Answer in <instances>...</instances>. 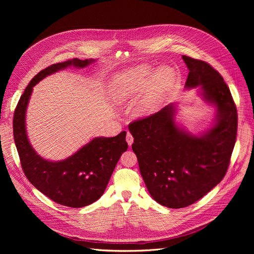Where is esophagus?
<instances>
[{"label": "esophagus", "instance_id": "34e87169", "mask_svg": "<svg viewBox=\"0 0 254 254\" xmlns=\"http://www.w3.org/2000/svg\"><path fill=\"white\" fill-rule=\"evenodd\" d=\"M126 139H127V144H128V146L130 147V146H131V143L133 142V137H132V135H131V133H130V132H127V137H126Z\"/></svg>", "mask_w": 254, "mask_h": 254}]
</instances>
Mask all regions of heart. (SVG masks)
Instances as JSON below:
<instances>
[{"label":"heart","mask_w":254,"mask_h":254,"mask_svg":"<svg viewBox=\"0 0 254 254\" xmlns=\"http://www.w3.org/2000/svg\"><path fill=\"white\" fill-rule=\"evenodd\" d=\"M150 72L141 71L136 77L121 75L115 78L112 84V97L117 104L128 102L146 90L149 84ZM175 79V73L170 67L160 68L153 76L146 92L136 101L133 113L138 118L151 116L160 105L165 94L172 86Z\"/></svg>","instance_id":"obj_1"}]
</instances>
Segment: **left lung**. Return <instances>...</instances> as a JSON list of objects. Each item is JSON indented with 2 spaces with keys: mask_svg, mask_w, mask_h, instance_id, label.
Here are the masks:
<instances>
[{
  "mask_svg": "<svg viewBox=\"0 0 254 254\" xmlns=\"http://www.w3.org/2000/svg\"><path fill=\"white\" fill-rule=\"evenodd\" d=\"M189 74L186 89L197 88L215 107L209 128L194 134L176 122L177 104L128 126L132 151L153 199L168 208L187 207L224 178L237 132V111L223 77L208 63L182 56Z\"/></svg>",
  "mask_w": 254,
  "mask_h": 254,
  "instance_id": "8db88e82",
  "label": "left lung"
}]
</instances>
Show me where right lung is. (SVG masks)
Returning <instances> with one entry per match:
<instances>
[{"mask_svg": "<svg viewBox=\"0 0 254 254\" xmlns=\"http://www.w3.org/2000/svg\"><path fill=\"white\" fill-rule=\"evenodd\" d=\"M95 61L73 58L40 71L26 87L14 113V139L26 177L52 201L72 208L90 205L102 196L122 154L127 149V131L113 137H94L70 157L49 161L32 147L27 134L26 113L33 87L42 79L67 67L84 68Z\"/></svg>", "mask_w": 254, "mask_h": 254, "instance_id": "right-lung-1", "label": "right lung"}]
</instances>
